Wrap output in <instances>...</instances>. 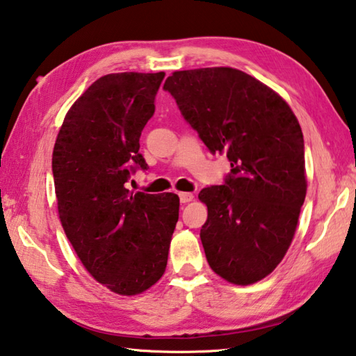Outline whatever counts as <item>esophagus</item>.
<instances>
[{
	"label": "esophagus",
	"instance_id": "obj_1",
	"mask_svg": "<svg viewBox=\"0 0 356 356\" xmlns=\"http://www.w3.org/2000/svg\"><path fill=\"white\" fill-rule=\"evenodd\" d=\"M179 199H180V204H188V202H191L194 199L193 193H179Z\"/></svg>",
	"mask_w": 356,
	"mask_h": 356
}]
</instances>
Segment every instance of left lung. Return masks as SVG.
Listing matches in <instances>:
<instances>
[{"mask_svg":"<svg viewBox=\"0 0 356 356\" xmlns=\"http://www.w3.org/2000/svg\"><path fill=\"white\" fill-rule=\"evenodd\" d=\"M163 89L211 154L232 170L199 193L208 207L200 229L207 261L228 282L270 275L287 253L305 199L304 137L275 90L233 67L177 71Z\"/></svg>","mask_w":356,"mask_h":356,"instance_id":"left-lung-1","label":"left lung"}]
</instances>
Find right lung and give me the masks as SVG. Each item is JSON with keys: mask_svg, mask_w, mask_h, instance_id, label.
I'll use <instances>...</instances> for the list:
<instances>
[{"mask_svg": "<svg viewBox=\"0 0 356 356\" xmlns=\"http://www.w3.org/2000/svg\"><path fill=\"white\" fill-rule=\"evenodd\" d=\"M165 72L109 74L67 111L52 154L63 229L83 266L118 295L148 290L165 273L179 219L174 193H131L148 170L140 136Z\"/></svg>", "mask_w": 356, "mask_h": 356, "instance_id": "1", "label": "right lung"}]
</instances>
